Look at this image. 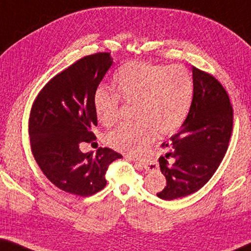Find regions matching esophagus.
<instances>
[{
    "mask_svg": "<svg viewBox=\"0 0 251 251\" xmlns=\"http://www.w3.org/2000/svg\"><path fill=\"white\" fill-rule=\"evenodd\" d=\"M131 160H134L135 163L137 164L139 167L145 168L146 171H155L156 167H157V166H155V165H154V166H150V165H148L147 163H145V161H142V160H138V159H131Z\"/></svg>",
    "mask_w": 251,
    "mask_h": 251,
    "instance_id": "1",
    "label": "esophagus"
}]
</instances>
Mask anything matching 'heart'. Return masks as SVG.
Returning a JSON list of instances; mask_svg holds the SVG:
<instances>
[{
	"mask_svg": "<svg viewBox=\"0 0 251 251\" xmlns=\"http://www.w3.org/2000/svg\"><path fill=\"white\" fill-rule=\"evenodd\" d=\"M117 93L100 86L94 94L95 114L104 125H112L120 115L121 100L134 105L129 124L108 131L105 141L114 150L137 155L151 145L156 134H173L185 122L194 99V79L181 65H159L133 61L114 75Z\"/></svg>",
	"mask_w": 251,
	"mask_h": 251,
	"instance_id": "heart-1",
	"label": "heart"
}]
</instances>
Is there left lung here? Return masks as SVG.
I'll list each match as a JSON object with an SVG mask.
<instances>
[{
    "label": "left lung",
    "mask_w": 251,
    "mask_h": 251,
    "mask_svg": "<svg viewBox=\"0 0 251 251\" xmlns=\"http://www.w3.org/2000/svg\"><path fill=\"white\" fill-rule=\"evenodd\" d=\"M194 99L180 130L161 144L159 157L166 187L157 193L165 201L181 198L201 188L217 171L232 131V106L214 76L193 67Z\"/></svg>",
    "instance_id": "obj_1"
}]
</instances>
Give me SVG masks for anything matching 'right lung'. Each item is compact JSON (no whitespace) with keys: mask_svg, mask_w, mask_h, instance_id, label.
<instances>
[{"mask_svg":"<svg viewBox=\"0 0 251 251\" xmlns=\"http://www.w3.org/2000/svg\"><path fill=\"white\" fill-rule=\"evenodd\" d=\"M112 64L110 53L80 58L55 75L33 103L28 133L34 158L48 179L66 193H99L106 186L109 164L123 157L107 147H100L95 156L79 150L82 143L96 141L93 100Z\"/></svg>","mask_w":251,"mask_h":251,"instance_id":"1","label":"right lung"}]
</instances>
